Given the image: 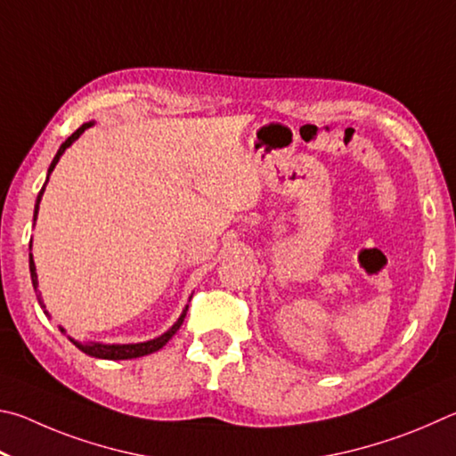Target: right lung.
<instances>
[{
	"instance_id": "1",
	"label": "right lung",
	"mask_w": 456,
	"mask_h": 456,
	"mask_svg": "<svg viewBox=\"0 0 456 456\" xmlns=\"http://www.w3.org/2000/svg\"><path fill=\"white\" fill-rule=\"evenodd\" d=\"M95 122L92 119V122H86V124H82L77 127V130L69 135V138L61 143L60 146V150H58V154L53 156V159H52V164H50V170H47V178H45V183L42 186V190H39V194H37V200H36V208H34V224H36V220H37V212H39V202H42V196H44V191H45V186H47V180H50V174L53 172V167H55V164L60 162V158H61V154L63 151H66L71 143H74L79 135H82L87 127H92ZM29 248H31V242H29ZM29 274H31V284H34V290H36V294H37V300H39V306L44 308V313L50 316V313H47L45 310V306H44V302H42V294H39V290H37V273H36V265H34V256H31L29 254ZM186 313H188V306L182 310V314H180V318L178 321H175L170 329H167L164 334H159V337H156V338H151V340H146V342H134V345H103V342H92V340H87V342H79V340H74V338H69L71 342H74V345L82 350V353H86V354H90V356H94V358H103V361H127V358H138V356H146V354H151V353H156V350H159L162 348L167 340H170L175 332H178V329L182 326V322H183V318H186ZM60 330L61 332H66L60 326Z\"/></svg>"
}]
</instances>
